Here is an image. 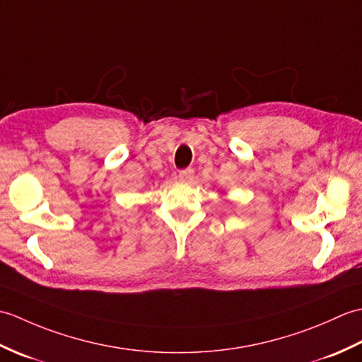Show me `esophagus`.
I'll list each match as a JSON object with an SVG mask.
<instances>
[{"label": "esophagus", "instance_id": "obj_1", "mask_svg": "<svg viewBox=\"0 0 362 362\" xmlns=\"http://www.w3.org/2000/svg\"><path fill=\"white\" fill-rule=\"evenodd\" d=\"M179 179L182 182H191L194 179V169L193 168H187L183 169V171L179 173Z\"/></svg>", "mask_w": 362, "mask_h": 362}]
</instances>
